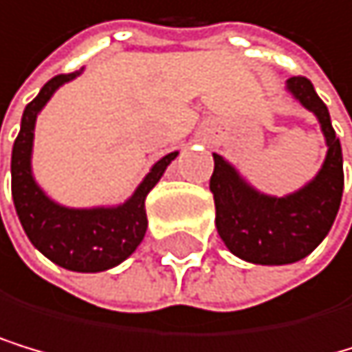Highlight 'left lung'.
I'll return each instance as SVG.
<instances>
[{
	"label": "left lung",
	"mask_w": 352,
	"mask_h": 352,
	"mask_svg": "<svg viewBox=\"0 0 352 352\" xmlns=\"http://www.w3.org/2000/svg\"><path fill=\"white\" fill-rule=\"evenodd\" d=\"M285 89L316 115L324 135V163L309 183L287 196H267L254 189L224 156L213 154L209 187L215 200L217 233L235 256L256 265L296 263L311 254L333 226L344 191L342 146L329 109L307 78H289Z\"/></svg>",
	"instance_id": "8db88e82"
}]
</instances>
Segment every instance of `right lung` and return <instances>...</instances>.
<instances>
[{
	"label": "right lung",
	"instance_id": "right-lung-1",
	"mask_svg": "<svg viewBox=\"0 0 352 352\" xmlns=\"http://www.w3.org/2000/svg\"><path fill=\"white\" fill-rule=\"evenodd\" d=\"M80 74L82 69L52 78L25 106L21 130L12 146V200L28 239L50 261L72 272H104L126 261L137 250L148 228L146 198L178 152H169L156 161L133 196L122 204L72 209L54 202L32 174L34 126L38 113L54 93Z\"/></svg>",
	"mask_w": 352,
	"mask_h": 352
}]
</instances>
